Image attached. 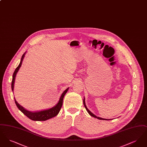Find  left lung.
I'll list each match as a JSON object with an SVG mask.
<instances>
[{
  "mask_svg": "<svg viewBox=\"0 0 147 147\" xmlns=\"http://www.w3.org/2000/svg\"><path fill=\"white\" fill-rule=\"evenodd\" d=\"M83 103H84V106H85V109H86V111L88 112V113H89V115L91 116L92 117H95V118H96V119H102V120H110V119H102V118H100V117H97L96 116H95L94 114H93L92 112L90 111V110H88V109L87 108V107H86V106L85 105V98H84V100H83Z\"/></svg>",
  "mask_w": 147,
  "mask_h": 147,
  "instance_id": "8db88e82",
  "label": "left lung"
}]
</instances>
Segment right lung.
<instances>
[{"label":"right lung","mask_w":147,"mask_h":147,"mask_svg":"<svg viewBox=\"0 0 147 147\" xmlns=\"http://www.w3.org/2000/svg\"><path fill=\"white\" fill-rule=\"evenodd\" d=\"M25 53H24L23 55L21 57V61L20 62L19 65L18 66V67L15 69V70L14 71L13 75V79H12V82H11V89L13 91L14 90V83H15V79L16 77V73H18V70H19L20 67H21V64H22V62L23 61L24 57L25 55ZM69 89V88H67L66 90H65L62 94L61 95V97L59 98V101L58 102V103L55 105L54 107L49 109H47V110H42V111H38V112H31V111H29L28 110H26L25 109H24L22 106L19 104V103H18V102L16 101V99L14 98V100H15V104L17 106L18 108L21 111V112H22L25 115H26L28 118L31 119V120L33 121H46L47 120L49 119H51L52 117H55L57 116L58 113L59 112V111L61 110V109L62 106V104H63V100L64 96L65 95V94L67 93V92L68 91Z\"/></svg>","instance_id":"1"}]
</instances>
